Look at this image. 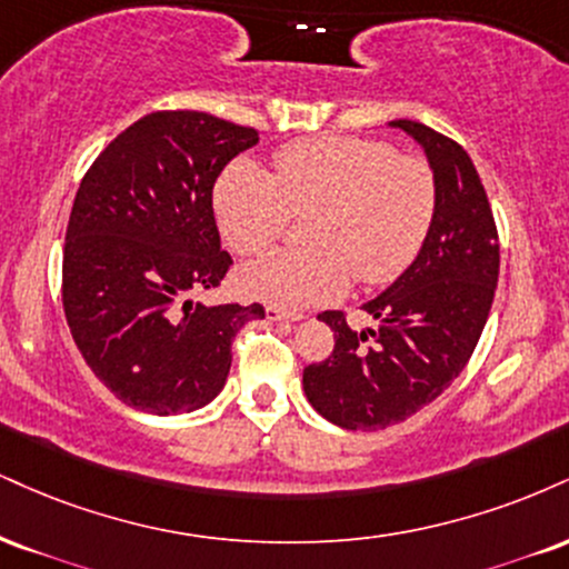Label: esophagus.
Masks as SVG:
<instances>
[{
    "instance_id": "1",
    "label": "esophagus",
    "mask_w": 569,
    "mask_h": 569,
    "mask_svg": "<svg viewBox=\"0 0 569 569\" xmlns=\"http://www.w3.org/2000/svg\"><path fill=\"white\" fill-rule=\"evenodd\" d=\"M264 315H267V320H299V318H302V315H299V312L280 310V307H276V305H267L264 307Z\"/></svg>"
}]
</instances>
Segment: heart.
Listing matches in <instances>:
<instances>
[{"mask_svg": "<svg viewBox=\"0 0 569 569\" xmlns=\"http://www.w3.org/2000/svg\"><path fill=\"white\" fill-rule=\"evenodd\" d=\"M435 207L427 161L352 134L286 142L272 174L236 161L214 184L219 230L243 257L276 243L289 211L312 209L302 232L310 249L272 251L241 270L249 297L286 310L341 297L350 272L362 286L395 280L421 251Z\"/></svg>", "mask_w": 569, "mask_h": 569, "instance_id": "heart-1", "label": "heart"}]
</instances>
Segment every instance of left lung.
<instances>
[{"mask_svg": "<svg viewBox=\"0 0 569 569\" xmlns=\"http://www.w3.org/2000/svg\"><path fill=\"white\" fill-rule=\"evenodd\" d=\"M389 127L427 153L437 207L419 257L371 302L376 328L352 331L345 312L318 315L331 326L333 352L305 368L310 406L341 429H387L440 397L463 371L488 323L498 283V230L469 153L419 121Z\"/></svg>", "mask_w": 569, "mask_h": 569, "instance_id": "obj_1", "label": "left lung"}]
</instances>
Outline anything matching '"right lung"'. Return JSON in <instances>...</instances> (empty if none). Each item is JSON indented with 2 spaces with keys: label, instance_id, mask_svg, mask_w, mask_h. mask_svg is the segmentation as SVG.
Here are the masks:
<instances>
[{
  "label": "right lung",
  "instance_id": "obj_1",
  "mask_svg": "<svg viewBox=\"0 0 569 569\" xmlns=\"http://www.w3.org/2000/svg\"><path fill=\"white\" fill-rule=\"evenodd\" d=\"M259 132L201 111H156L94 159L73 198L63 310L92 373L129 408L190 413L228 379L236 333L262 305L190 302L232 259L211 190Z\"/></svg>",
  "mask_w": 569,
  "mask_h": 569
}]
</instances>
